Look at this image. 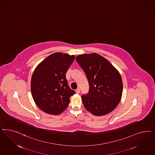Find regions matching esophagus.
<instances>
[{"label": "esophagus", "instance_id": "obj_1", "mask_svg": "<svg viewBox=\"0 0 155 155\" xmlns=\"http://www.w3.org/2000/svg\"><path fill=\"white\" fill-rule=\"evenodd\" d=\"M76 92L77 94H79L80 92V89H79V88H77V89L76 90Z\"/></svg>", "mask_w": 155, "mask_h": 155}]
</instances>
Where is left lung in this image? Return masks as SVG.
I'll return each instance as SVG.
<instances>
[{
  "instance_id": "8db88e82",
  "label": "left lung",
  "mask_w": 155,
  "mask_h": 155,
  "mask_svg": "<svg viewBox=\"0 0 155 155\" xmlns=\"http://www.w3.org/2000/svg\"><path fill=\"white\" fill-rule=\"evenodd\" d=\"M76 60L85 72L89 91L81 96L83 105L96 116L109 114L120 103L123 82L119 72L97 54H83Z\"/></svg>"
}]
</instances>
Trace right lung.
Segmentation results:
<instances>
[{
  "label": "right lung",
  "mask_w": 155,
  "mask_h": 155,
  "mask_svg": "<svg viewBox=\"0 0 155 155\" xmlns=\"http://www.w3.org/2000/svg\"><path fill=\"white\" fill-rule=\"evenodd\" d=\"M75 58L74 55L56 52L35 68L31 90L36 104L43 111L59 115L68 107L70 97L76 92L68 86L65 75Z\"/></svg>",
  "instance_id": "1"
}]
</instances>
